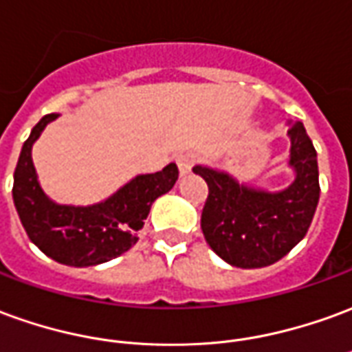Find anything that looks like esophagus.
<instances>
[{
	"mask_svg": "<svg viewBox=\"0 0 352 352\" xmlns=\"http://www.w3.org/2000/svg\"><path fill=\"white\" fill-rule=\"evenodd\" d=\"M194 164H196V156H194V154H181V156H177V168H179V173H181V175L190 173V169L194 168Z\"/></svg>",
	"mask_w": 352,
	"mask_h": 352,
	"instance_id": "esophagus-1",
	"label": "esophagus"
}]
</instances>
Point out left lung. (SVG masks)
Segmentation results:
<instances>
[{"label": "left lung", "instance_id": "left-lung-1", "mask_svg": "<svg viewBox=\"0 0 352 352\" xmlns=\"http://www.w3.org/2000/svg\"><path fill=\"white\" fill-rule=\"evenodd\" d=\"M294 181L282 190L238 183L234 177L194 166L210 188L201 211V232L223 261L238 269H261L280 261L307 234L320 198L318 162L301 122H287Z\"/></svg>", "mask_w": 352, "mask_h": 352}]
</instances>
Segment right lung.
<instances>
[{
    "label": "right lung",
    "mask_w": 352,
    "mask_h": 352,
    "mask_svg": "<svg viewBox=\"0 0 352 352\" xmlns=\"http://www.w3.org/2000/svg\"><path fill=\"white\" fill-rule=\"evenodd\" d=\"M56 118V114L41 118L22 144L14 169V208L28 238L47 257L68 267H93L137 244V230L144 225L151 206L173 188L179 169L169 164L156 173L133 177L99 204H56L43 192L32 162L34 142Z\"/></svg>",
    "instance_id": "1"
}]
</instances>
